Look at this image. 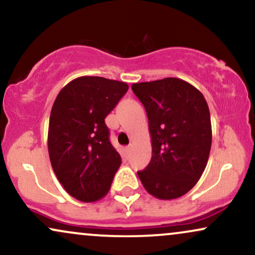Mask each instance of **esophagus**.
Wrapping results in <instances>:
<instances>
[{
    "instance_id": "34e87169",
    "label": "esophagus",
    "mask_w": 255,
    "mask_h": 255,
    "mask_svg": "<svg viewBox=\"0 0 255 255\" xmlns=\"http://www.w3.org/2000/svg\"><path fill=\"white\" fill-rule=\"evenodd\" d=\"M131 147H133L131 145H128L127 147H126V152H127V153H130V151H131Z\"/></svg>"
}]
</instances>
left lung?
<instances>
[{"label":"left lung","instance_id":"1","mask_svg":"<svg viewBox=\"0 0 255 255\" xmlns=\"http://www.w3.org/2000/svg\"><path fill=\"white\" fill-rule=\"evenodd\" d=\"M131 90L146 109L152 142L151 161L137 176L154 197H180L196 185L209 159L207 101L194 85L173 77L134 83Z\"/></svg>","mask_w":255,"mask_h":255}]
</instances>
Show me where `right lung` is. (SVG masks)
<instances>
[{
    "label": "right lung",
    "mask_w": 255,
    "mask_h": 255,
    "mask_svg": "<svg viewBox=\"0 0 255 255\" xmlns=\"http://www.w3.org/2000/svg\"><path fill=\"white\" fill-rule=\"evenodd\" d=\"M127 90L125 82L83 76L66 84L54 101L47 137L51 165L67 194L78 201L103 198L121 165L104 119Z\"/></svg>",
    "instance_id": "1"
}]
</instances>
